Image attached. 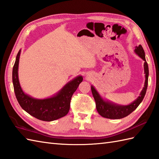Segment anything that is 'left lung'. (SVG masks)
<instances>
[{
  "instance_id": "left-lung-1",
  "label": "left lung",
  "mask_w": 159,
  "mask_h": 159,
  "mask_svg": "<svg viewBox=\"0 0 159 159\" xmlns=\"http://www.w3.org/2000/svg\"><path fill=\"white\" fill-rule=\"evenodd\" d=\"M134 52L137 54L144 61V72L146 74V80H145V85L142 91L140 93V96L137 98L136 100L128 105H119V104H114L108 100H104L100 96L98 92L94 88L93 86L92 85V92L93 96L96 102V109L98 113L101 116L109 119H121L128 116L133 111L135 110L137 107L139 105L140 103L142 102L143 98L146 95L148 82V75H149V70H148V65L146 62V57H145V52L141 45L139 46H136L134 49Z\"/></svg>"
}]
</instances>
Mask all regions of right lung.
Here are the masks:
<instances>
[{
	"label": "right lung",
	"mask_w": 159,
	"mask_h": 159,
	"mask_svg": "<svg viewBox=\"0 0 159 159\" xmlns=\"http://www.w3.org/2000/svg\"><path fill=\"white\" fill-rule=\"evenodd\" d=\"M21 50L16 56L13 67L12 80L16 97L20 107L37 119L51 121L64 117L69 112L73 93L83 81V76H76L67 83L56 95L46 99H36L24 93L18 79V64Z\"/></svg>",
	"instance_id": "add662e5"
}]
</instances>
